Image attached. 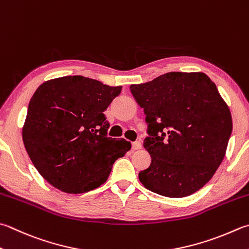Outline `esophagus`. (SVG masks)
<instances>
[{
	"mask_svg": "<svg viewBox=\"0 0 249 249\" xmlns=\"http://www.w3.org/2000/svg\"><path fill=\"white\" fill-rule=\"evenodd\" d=\"M132 148L134 149V151H138V149L142 148V144H141L140 141H135V142L132 143Z\"/></svg>",
	"mask_w": 249,
	"mask_h": 249,
	"instance_id": "34e87169",
	"label": "esophagus"
}]
</instances>
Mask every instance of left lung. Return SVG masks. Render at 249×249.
Returning <instances> with one entry per match:
<instances>
[{"label":"left lung","mask_w":249,"mask_h":249,"mask_svg":"<svg viewBox=\"0 0 249 249\" xmlns=\"http://www.w3.org/2000/svg\"><path fill=\"white\" fill-rule=\"evenodd\" d=\"M130 90L148 124L143 145L152 162L140 182L171 198L200 190L221 165L233 128L215 84L204 72H168Z\"/></svg>","instance_id":"8db88e82"}]
</instances>
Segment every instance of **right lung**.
Segmentation results:
<instances>
[{
    "label": "right lung",
    "mask_w": 249,
    "mask_h": 249,
    "mask_svg": "<svg viewBox=\"0 0 249 249\" xmlns=\"http://www.w3.org/2000/svg\"><path fill=\"white\" fill-rule=\"evenodd\" d=\"M123 87L82 76L45 81L31 97L22 141L40 175L59 191L80 194L105 183L114 162L130 151L107 137L104 111Z\"/></svg>",
    "instance_id": "obj_1"
}]
</instances>
